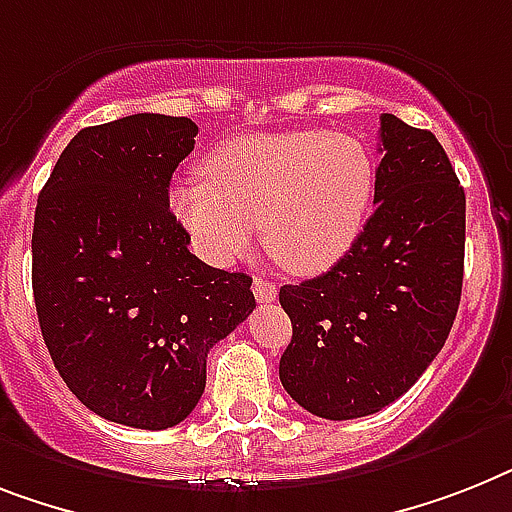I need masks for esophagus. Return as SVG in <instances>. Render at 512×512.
Here are the masks:
<instances>
[{"instance_id":"obj_1","label":"esophagus","mask_w":512,"mask_h":512,"mask_svg":"<svg viewBox=\"0 0 512 512\" xmlns=\"http://www.w3.org/2000/svg\"><path fill=\"white\" fill-rule=\"evenodd\" d=\"M253 295H256L259 303H272L277 298V285L272 280H266V277H256L253 280Z\"/></svg>"}]
</instances>
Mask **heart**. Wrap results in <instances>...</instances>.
<instances>
[{
    "instance_id": "heart-1",
    "label": "heart",
    "mask_w": 512,
    "mask_h": 512,
    "mask_svg": "<svg viewBox=\"0 0 512 512\" xmlns=\"http://www.w3.org/2000/svg\"><path fill=\"white\" fill-rule=\"evenodd\" d=\"M377 170L361 141L327 130L243 135L204 162V177L170 190V211L201 256L232 264L259 222L274 259L319 274L356 246Z\"/></svg>"
}]
</instances>
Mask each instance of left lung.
I'll return each instance as SVG.
<instances>
[{"instance_id": "8db88e82", "label": "left lung", "mask_w": 512, "mask_h": 512, "mask_svg": "<svg viewBox=\"0 0 512 512\" xmlns=\"http://www.w3.org/2000/svg\"><path fill=\"white\" fill-rule=\"evenodd\" d=\"M374 214L329 272L282 285L293 340L280 379L329 421L408 392L445 345L463 290L466 193L432 130L382 114Z\"/></svg>"}]
</instances>
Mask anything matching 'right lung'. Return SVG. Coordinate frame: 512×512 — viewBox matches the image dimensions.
Returning a JSON list of instances; mask_svg holds the SVG:
<instances>
[{
  "mask_svg": "<svg viewBox=\"0 0 512 512\" xmlns=\"http://www.w3.org/2000/svg\"><path fill=\"white\" fill-rule=\"evenodd\" d=\"M196 122L130 114L83 128L33 219V301L75 398L133 429H170L206 387V356L256 308L251 277L204 264L170 211Z\"/></svg>",
  "mask_w": 512,
  "mask_h": 512,
  "instance_id": "obj_1",
  "label": "right lung"
}]
</instances>
